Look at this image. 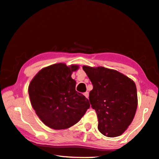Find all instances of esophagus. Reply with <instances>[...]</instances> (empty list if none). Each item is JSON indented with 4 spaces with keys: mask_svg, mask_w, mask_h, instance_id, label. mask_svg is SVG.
<instances>
[{
    "mask_svg": "<svg viewBox=\"0 0 159 159\" xmlns=\"http://www.w3.org/2000/svg\"><path fill=\"white\" fill-rule=\"evenodd\" d=\"M84 95H85V97L86 98H89V92H85L84 93Z\"/></svg>",
    "mask_w": 159,
    "mask_h": 159,
    "instance_id": "34e87169",
    "label": "esophagus"
}]
</instances>
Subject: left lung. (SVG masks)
Returning <instances> with one entry per match:
<instances>
[{
	"mask_svg": "<svg viewBox=\"0 0 159 159\" xmlns=\"http://www.w3.org/2000/svg\"><path fill=\"white\" fill-rule=\"evenodd\" d=\"M93 85L89 100L103 135L115 137L124 133L137 108V87L133 80L114 69L83 66Z\"/></svg>",
	"mask_w": 159,
	"mask_h": 159,
	"instance_id": "1",
	"label": "left lung"
}]
</instances>
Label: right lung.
I'll return each instance as SVG.
<instances>
[{
    "label": "right lung",
    "mask_w": 159,
    "mask_h": 159,
    "mask_svg": "<svg viewBox=\"0 0 159 159\" xmlns=\"http://www.w3.org/2000/svg\"><path fill=\"white\" fill-rule=\"evenodd\" d=\"M79 65L58 63L41 69L30 83V102L44 124L65 129L79 122L90 107L89 100L75 90L71 74Z\"/></svg>",
    "instance_id": "1"
}]
</instances>
